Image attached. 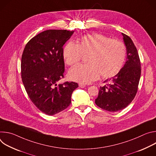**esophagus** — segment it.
Masks as SVG:
<instances>
[{"label": "esophagus", "mask_w": 156, "mask_h": 156, "mask_svg": "<svg viewBox=\"0 0 156 156\" xmlns=\"http://www.w3.org/2000/svg\"><path fill=\"white\" fill-rule=\"evenodd\" d=\"M85 86H86V85H85L84 84H83V83H80V84H79V87H81V88H83V87H84Z\"/></svg>", "instance_id": "1"}]
</instances>
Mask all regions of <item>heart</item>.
I'll return each mask as SVG.
<instances>
[{
  "mask_svg": "<svg viewBox=\"0 0 156 156\" xmlns=\"http://www.w3.org/2000/svg\"><path fill=\"white\" fill-rule=\"evenodd\" d=\"M63 55L66 63L72 66L87 55L88 63L80 64L69 72L70 78L80 83H90L99 78H112L122 69L125 61V44L100 34L83 36L78 44L70 41L65 46Z\"/></svg>",
  "mask_w": 156,
  "mask_h": 156,
  "instance_id": "heart-1",
  "label": "heart"
}]
</instances>
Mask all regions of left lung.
I'll return each instance as SVG.
<instances>
[{"instance_id": "left-lung-1", "label": "left lung", "mask_w": 156, "mask_h": 156, "mask_svg": "<svg viewBox=\"0 0 156 156\" xmlns=\"http://www.w3.org/2000/svg\"><path fill=\"white\" fill-rule=\"evenodd\" d=\"M126 50V62L120 72L106 80L108 84L100 87L96 104L100 108L117 112L126 107L135 98L141 76V63L134 43L122 33Z\"/></svg>"}]
</instances>
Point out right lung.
Listing matches in <instances>:
<instances>
[{
  "instance_id": "obj_1",
  "label": "right lung",
  "mask_w": 156,
  "mask_h": 156,
  "mask_svg": "<svg viewBox=\"0 0 156 156\" xmlns=\"http://www.w3.org/2000/svg\"><path fill=\"white\" fill-rule=\"evenodd\" d=\"M75 31L49 30L27 44L21 57L22 81L33 103L41 112L54 115L71 104L72 94L78 84H58L63 77V46Z\"/></svg>"
}]
</instances>
